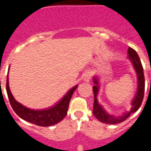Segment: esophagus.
Here are the masks:
<instances>
[{
  "instance_id": "34e87169",
  "label": "esophagus",
  "mask_w": 151,
  "mask_h": 151,
  "mask_svg": "<svg viewBox=\"0 0 151 151\" xmlns=\"http://www.w3.org/2000/svg\"><path fill=\"white\" fill-rule=\"evenodd\" d=\"M91 78V75L90 74H87V75H85V78H84V80H85V81L86 82H88L89 81H90Z\"/></svg>"
}]
</instances>
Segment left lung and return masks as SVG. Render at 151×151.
Masks as SVG:
<instances>
[{
  "instance_id": "1",
  "label": "left lung",
  "mask_w": 151,
  "mask_h": 151,
  "mask_svg": "<svg viewBox=\"0 0 151 151\" xmlns=\"http://www.w3.org/2000/svg\"><path fill=\"white\" fill-rule=\"evenodd\" d=\"M128 58L130 60L131 62L132 63L136 73H137V76H138V91H137L135 97H134V100L132 103L131 110L124 113L122 116H116L115 115H110L104 110V108L102 107L101 104H99V103H98L97 99V93L99 91V85H98V82H97V78H93V82L94 83V85L93 86V91H94V95L93 114L100 122L106 124H117L123 122L126 119L129 118V116L132 113L137 111L141 106V104H142L144 95H145V76H144L142 64H141L138 54L132 47H129V50H128Z\"/></svg>"
}]
</instances>
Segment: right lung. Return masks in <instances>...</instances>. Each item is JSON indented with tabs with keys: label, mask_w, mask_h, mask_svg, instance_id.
<instances>
[{
	"label": "right lung",
	"mask_w": 151,
	"mask_h": 151,
	"mask_svg": "<svg viewBox=\"0 0 151 151\" xmlns=\"http://www.w3.org/2000/svg\"><path fill=\"white\" fill-rule=\"evenodd\" d=\"M77 87L78 85H76L73 88L70 89L67 94L60 100V101L57 103L54 106L47 108V109H44V110H32V109L26 107L14 99L9 88L8 74L6 85V93H7L10 105L17 115L27 122L39 125V126H45V127L55 125L60 122L66 116L68 108H69V101Z\"/></svg>",
	"instance_id": "1"
}]
</instances>
